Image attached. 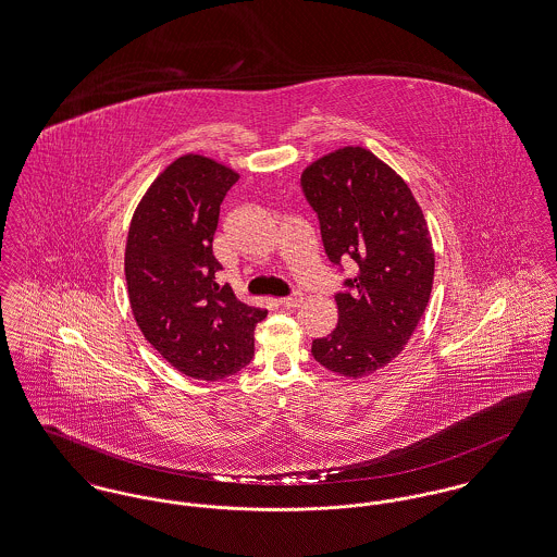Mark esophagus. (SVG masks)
<instances>
[{
  "instance_id": "esophagus-1",
  "label": "esophagus",
  "mask_w": 557,
  "mask_h": 557,
  "mask_svg": "<svg viewBox=\"0 0 557 557\" xmlns=\"http://www.w3.org/2000/svg\"><path fill=\"white\" fill-rule=\"evenodd\" d=\"M280 302H282L284 307L295 309V307H298V305L302 302V295H300V293H295V295L284 296V298H280Z\"/></svg>"
}]
</instances>
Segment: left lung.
<instances>
[{
  "label": "left lung",
  "instance_id": "obj_1",
  "mask_svg": "<svg viewBox=\"0 0 557 557\" xmlns=\"http://www.w3.org/2000/svg\"><path fill=\"white\" fill-rule=\"evenodd\" d=\"M300 187L318 214L327 259L356 275L334 295L338 324L311 356L360 379L399 356L425 313L435 257L421 206L389 165L363 147H343L309 165Z\"/></svg>",
  "mask_w": 557,
  "mask_h": 557
}]
</instances>
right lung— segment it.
<instances>
[{"label": "right lung", "mask_w": 557, "mask_h": 557, "mask_svg": "<svg viewBox=\"0 0 557 557\" xmlns=\"http://www.w3.org/2000/svg\"><path fill=\"white\" fill-rule=\"evenodd\" d=\"M239 174L203 156L165 168L140 199L126 242V284L134 320L178 372L219 381L248 366L255 327L267 311L219 284L212 252L221 203Z\"/></svg>", "instance_id": "1"}]
</instances>
